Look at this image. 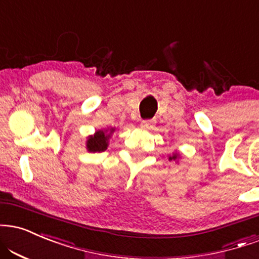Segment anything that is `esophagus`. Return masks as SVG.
Listing matches in <instances>:
<instances>
[{"label": "esophagus", "instance_id": "1", "mask_svg": "<svg viewBox=\"0 0 259 259\" xmlns=\"http://www.w3.org/2000/svg\"><path fill=\"white\" fill-rule=\"evenodd\" d=\"M141 126L143 129H152L153 127V121L149 120V119H145L141 121Z\"/></svg>", "mask_w": 259, "mask_h": 259}]
</instances>
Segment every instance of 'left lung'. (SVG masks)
I'll use <instances>...</instances> for the list:
<instances>
[{"mask_svg":"<svg viewBox=\"0 0 259 259\" xmlns=\"http://www.w3.org/2000/svg\"><path fill=\"white\" fill-rule=\"evenodd\" d=\"M176 158H177V155H174V157H170V158H169V159H170V160H172V159H174V160H175V159H176Z\"/></svg>","mask_w":259,"mask_h":259,"instance_id":"8db88e82","label":"left lung"}]
</instances>
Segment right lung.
<instances>
[{
  "label": "right lung",
  "mask_w": 259,
  "mask_h": 259,
  "mask_svg": "<svg viewBox=\"0 0 259 259\" xmlns=\"http://www.w3.org/2000/svg\"><path fill=\"white\" fill-rule=\"evenodd\" d=\"M113 132V129L111 130V133ZM110 133V134H111ZM110 134L105 135L104 132H98L94 136H90L88 142H87V148L89 152H104L108 146V139H110Z\"/></svg>",
  "instance_id": "right-lung-1"
}]
</instances>
